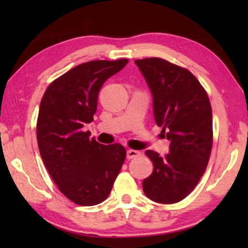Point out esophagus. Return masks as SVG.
Instances as JSON below:
<instances>
[{
  "instance_id": "obj_1",
  "label": "esophagus",
  "mask_w": 248,
  "mask_h": 248,
  "mask_svg": "<svg viewBox=\"0 0 248 248\" xmlns=\"http://www.w3.org/2000/svg\"><path fill=\"white\" fill-rule=\"evenodd\" d=\"M141 152L139 151H136V150H128L127 151V158L128 159H131V158H136L138 156H140Z\"/></svg>"
}]
</instances>
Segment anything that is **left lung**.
<instances>
[{"label": "left lung", "mask_w": 248, "mask_h": 248, "mask_svg": "<svg viewBox=\"0 0 248 248\" xmlns=\"http://www.w3.org/2000/svg\"><path fill=\"white\" fill-rule=\"evenodd\" d=\"M153 98L155 123L170 141L162 157L145 155L153 171L142 183L145 196L158 203H175L194 190L212 148V110L209 97L189 71L159 58L136 60Z\"/></svg>", "instance_id": "obj_1"}]
</instances>
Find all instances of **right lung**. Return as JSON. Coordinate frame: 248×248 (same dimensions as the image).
<instances>
[{"label":"right lung","instance_id":"obj_1","mask_svg":"<svg viewBox=\"0 0 248 248\" xmlns=\"http://www.w3.org/2000/svg\"><path fill=\"white\" fill-rule=\"evenodd\" d=\"M127 63L120 59L79 64L50 84L40 102L41 158L59 190L77 204L103 202L124 162L123 145L100 144L83 128L94 119L103 84Z\"/></svg>","mask_w":248,"mask_h":248}]
</instances>
